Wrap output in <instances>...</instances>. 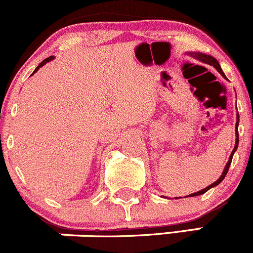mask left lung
I'll use <instances>...</instances> for the list:
<instances>
[{"mask_svg":"<svg viewBox=\"0 0 253 253\" xmlns=\"http://www.w3.org/2000/svg\"><path fill=\"white\" fill-rule=\"evenodd\" d=\"M189 55H192V56H193V57H196V59L201 60V61L206 62V64H208V65H211V66H214L215 69H216L217 71H219L220 74L222 75V77H224V79H226V76H225V74H224V72H222V70H221V67H220L219 62H217V60L215 59V57L211 56V55L202 54V52H192V54H189ZM236 117H237V122H236V126H235V127H236V142H235V147H234V150H232L231 155H230V157H229V161H227L226 166H225V169H224V172H222V173H221V176L219 177V179H217V181H215L214 183H211V186H208V187H207V188L202 189V191H199V192H196V193H192V194H189V197H197V196H201V194H204V193H206L207 191H209V189L212 188V187L217 186V184H219L220 182H221L222 179L225 178V176H226L227 171H229V167H230V165H231V161H232V156H234L235 151H236V150H237V145H239V130H237V126H239V122H240V121H239V113H237V116H236Z\"/></svg>","mask_w":253,"mask_h":253,"instance_id":"1","label":"left lung"}]
</instances>
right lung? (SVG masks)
Returning <instances> with one entry per match:
<instances>
[{"instance_id": "1", "label": "right lung", "mask_w": 253, "mask_h": 253, "mask_svg": "<svg viewBox=\"0 0 253 253\" xmlns=\"http://www.w3.org/2000/svg\"><path fill=\"white\" fill-rule=\"evenodd\" d=\"M52 59H54V56H49V57H47V59L42 60V61L41 62V64H39V66H38V67H37V69H36V70H34V72H33V74H32V75H34V74H36V72H37V71H38V70H39V67H42V65H45V64H46V62L51 61V60H52Z\"/></svg>"}]
</instances>
